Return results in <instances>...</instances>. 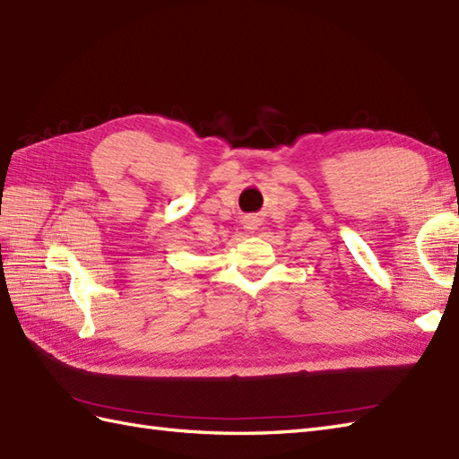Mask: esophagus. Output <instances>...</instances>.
I'll use <instances>...</instances> for the list:
<instances>
[{
	"label": "esophagus",
	"instance_id": "obj_1",
	"mask_svg": "<svg viewBox=\"0 0 459 459\" xmlns=\"http://www.w3.org/2000/svg\"><path fill=\"white\" fill-rule=\"evenodd\" d=\"M245 228H247V230H255V228H256V220H253V218L245 220Z\"/></svg>",
	"mask_w": 459,
	"mask_h": 459
}]
</instances>
